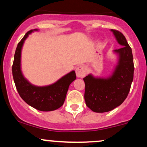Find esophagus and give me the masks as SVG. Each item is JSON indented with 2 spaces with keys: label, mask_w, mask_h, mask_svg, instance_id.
I'll return each instance as SVG.
<instances>
[{
  "label": "esophagus",
  "mask_w": 147,
  "mask_h": 147,
  "mask_svg": "<svg viewBox=\"0 0 147 147\" xmlns=\"http://www.w3.org/2000/svg\"><path fill=\"white\" fill-rule=\"evenodd\" d=\"M87 73V69L85 65H79L77 68H76V75L77 77L79 78H82V77H85Z\"/></svg>",
  "instance_id": "obj_1"
}]
</instances>
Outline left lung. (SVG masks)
<instances>
[{
	"mask_svg": "<svg viewBox=\"0 0 147 147\" xmlns=\"http://www.w3.org/2000/svg\"><path fill=\"white\" fill-rule=\"evenodd\" d=\"M121 48L113 50L118 57L112 75L107 77H94L89 74L84 77L86 104L95 113L113 110L124 102L129 94L133 79L134 64L132 50L125 36L120 32L111 30Z\"/></svg>",
	"mask_w": 147,
	"mask_h": 147,
	"instance_id": "obj_1",
	"label": "left lung"
}]
</instances>
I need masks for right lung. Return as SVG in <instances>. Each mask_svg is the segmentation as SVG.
<instances>
[{"instance_id": "obj_1", "label": "right lung", "mask_w": 147, "mask_h": 147, "mask_svg": "<svg viewBox=\"0 0 147 147\" xmlns=\"http://www.w3.org/2000/svg\"><path fill=\"white\" fill-rule=\"evenodd\" d=\"M30 30L18 43L14 54L12 75L16 89L21 97L28 105L41 111H55L63 106L70 84L76 79L74 70L60 78L55 83L45 86H37L28 82L21 70V51L24 42L32 32Z\"/></svg>"}]
</instances>
